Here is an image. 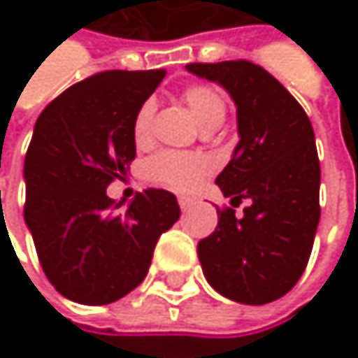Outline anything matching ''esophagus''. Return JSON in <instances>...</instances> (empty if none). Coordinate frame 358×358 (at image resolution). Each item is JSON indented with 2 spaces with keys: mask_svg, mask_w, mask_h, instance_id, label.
<instances>
[{
  "mask_svg": "<svg viewBox=\"0 0 358 358\" xmlns=\"http://www.w3.org/2000/svg\"><path fill=\"white\" fill-rule=\"evenodd\" d=\"M178 203H180V209H182V211H188V209L194 205V201H192V199H188V196H180Z\"/></svg>",
  "mask_w": 358,
  "mask_h": 358,
  "instance_id": "obj_1",
  "label": "esophagus"
}]
</instances>
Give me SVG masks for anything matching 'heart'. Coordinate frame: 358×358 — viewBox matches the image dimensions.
I'll return each mask as SVG.
<instances>
[{
  "label": "heart",
  "instance_id": "1",
  "mask_svg": "<svg viewBox=\"0 0 358 358\" xmlns=\"http://www.w3.org/2000/svg\"><path fill=\"white\" fill-rule=\"evenodd\" d=\"M184 101L190 108L194 120L203 130H215L222 126L226 117V103L220 91L207 85H194L184 91ZM155 103L145 101L136 115H134V138L136 143H145L151 134V122H153ZM211 172V164L196 153H180V151H162L153 155L147 164V176L149 180L172 188L176 192H190L194 190L207 174Z\"/></svg>",
  "mask_w": 358,
  "mask_h": 358
}]
</instances>
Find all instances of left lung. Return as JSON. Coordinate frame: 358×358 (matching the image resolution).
I'll return each instance as SVG.
<instances>
[{
  "label": "left lung",
  "mask_w": 358,
  "mask_h": 358,
  "mask_svg": "<svg viewBox=\"0 0 358 358\" xmlns=\"http://www.w3.org/2000/svg\"><path fill=\"white\" fill-rule=\"evenodd\" d=\"M217 83L236 106L238 145L215 178L232 207L196 255L213 290L243 305L284 296L303 275L320 224V182L313 126L299 101L247 59L188 64ZM245 202L243 216L234 206Z\"/></svg>",
  "instance_id": "obj_1"
}]
</instances>
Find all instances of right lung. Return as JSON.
Segmentation results:
<instances>
[{
	"label": "right lung",
	"mask_w": 358,
	"mask_h": 358,
	"mask_svg": "<svg viewBox=\"0 0 358 358\" xmlns=\"http://www.w3.org/2000/svg\"><path fill=\"white\" fill-rule=\"evenodd\" d=\"M164 70L89 76L41 111L24 159V222L53 288L80 305H109L147 275L159 236L180 217L176 196L136 192L111 211L108 186L136 157L134 115Z\"/></svg>",
	"instance_id": "right-lung-1"
}]
</instances>
